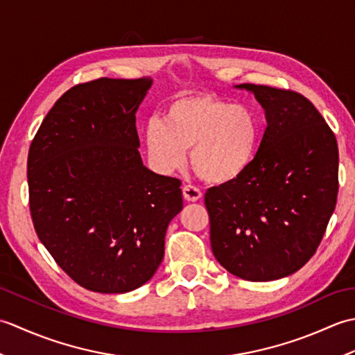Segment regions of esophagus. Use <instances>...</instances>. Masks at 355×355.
I'll return each instance as SVG.
<instances>
[{
	"label": "esophagus",
	"instance_id": "34e87169",
	"mask_svg": "<svg viewBox=\"0 0 355 355\" xmlns=\"http://www.w3.org/2000/svg\"><path fill=\"white\" fill-rule=\"evenodd\" d=\"M201 191L198 189V187H195L192 184H186L183 187V197L186 201H198L201 198Z\"/></svg>",
	"mask_w": 355,
	"mask_h": 355
}]
</instances>
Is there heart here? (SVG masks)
Listing matches in <instances>:
<instances>
[{"label": "heart", "instance_id": "b5f03b06", "mask_svg": "<svg viewBox=\"0 0 355 355\" xmlns=\"http://www.w3.org/2000/svg\"><path fill=\"white\" fill-rule=\"evenodd\" d=\"M261 135V120L248 105L192 93L172 101L163 122L149 120L145 145L149 163L160 173L182 169L191 149V164L202 180L227 184L250 169Z\"/></svg>", "mask_w": 355, "mask_h": 355}]
</instances>
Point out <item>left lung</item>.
I'll use <instances>...</instances> for the list:
<instances>
[{
    "instance_id": "8db88e82",
    "label": "left lung",
    "mask_w": 355,
    "mask_h": 355,
    "mask_svg": "<svg viewBox=\"0 0 355 355\" xmlns=\"http://www.w3.org/2000/svg\"><path fill=\"white\" fill-rule=\"evenodd\" d=\"M266 110L253 164L236 182L207 189L205 205L216 261L245 281L288 276L311 259L338 193L333 130L300 93L243 84Z\"/></svg>"
}]
</instances>
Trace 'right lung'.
<instances>
[{"mask_svg": "<svg viewBox=\"0 0 355 355\" xmlns=\"http://www.w3.org/2000/svg\"><path fill=\"white\" fill-rule=\"evenodd\" d=\"M153 80L101 78L65 92L27 158L36 235L74 282L128 293L154 276L182 182L143 166L135 111Z\"/></svg>", "mask_w": 355, "mask_h": 355, "instance_id": "1", "label": "right lung"}]
</instances>
